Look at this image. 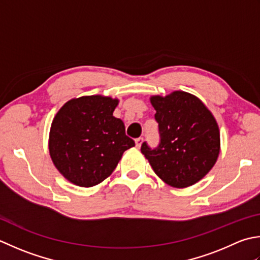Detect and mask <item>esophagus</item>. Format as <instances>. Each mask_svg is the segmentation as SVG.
I'll return each instance as SVG.
<instances>
[{
    "label": "esophagus",
    "instance_id": "1",
    "mask_svg": "<svg viewBox=\"0 0 260 260\" xmlns=\"http://www.w3.org/2000/svg\"><path fill=\"white\" fill-rule=\"evenodd\" d=\"M142 141H144V138H142V137L137 138V139H136V146H137L138 148H140V147H141V144H142Z\"/></svg>",
    "mask_w": 260,
    "mask_h": 260
}]
</instances>
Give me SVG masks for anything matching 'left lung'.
<instances>
[{
    "mask_svg": "<svg viewBox=\"0 0 260 260\" xmlns=\"http://www.w3.org/2000/svg\"><path fill=\"white\" fill-rule=\"evenodd\" d=\"M150 102L156 110L159 144L150 148L145 141L141 152L164 182L177 188L190 186L218 159V123L208 108L186 92L152 96Z\"/></svg>",
    "mask_w": 260,
    "mask_h": 260,
    "instance_id": "left-lung-1",
    "label": "left lung"
}]
</instances>
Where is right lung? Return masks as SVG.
Listing matches in <instances>:
<instances>
[{
  "instance_id": "right-lung-1",
  "label": "right lung",
  "mask_w": 260,
  "mask_h": 260,
  "mask_svg": "<svg viewBox=\"0 0 260 260\" xmlns=\"http://www.w3.org/2000/svg\"><path fill=\"white\" fill-rule=\"evenodd\" d=\"M118 100L92 95L73 99L58 111L49 136L52 162L63 177L91 187L109 177L122 153L135 146L122 120L113 116Z\"/></svg>"
}]
</instances>
